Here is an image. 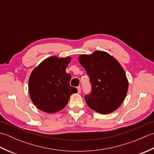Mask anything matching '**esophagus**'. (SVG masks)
<instances>
[{"mask_svg": "<svg viewBox=\"0 0 154 154\" xmlns=\"http://www.w3.org/2000/svg\"><path fill=\"white\" fill-rule=\"evenodd\" d=\"M77 91H78V93H80L81 92V89L80 86L77 87Z\"/></svg>", "mask_w": 154, "mask_h": 154, "instance_id": "34e87169", "label": "esophagus"}]
</instances>
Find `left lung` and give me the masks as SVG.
Returning a JSON list of instances; mask_svg holds the SVG:
<instances>
[{
    "mask_svg": "<svg viewBox=\"0 0 154 154\" xmlns=\"http://www.w3.org/2000/svg\"><path fill=\"white\" fill-rule=\"evenodd\" d=\"M79 61L90 78L91 91L85 95L88 106L101 114L117 109L128 89L125 71L120 63L110 54L100 51L81 55Z\"/></svg>",
    "mask_w": 154,
    "mask_h": 154,
    "instance_id": "obj_1",
    "label": "left lung"
}]
</instances>
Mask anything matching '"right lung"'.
I'll return each mask as SVG.
<instances>
[{
	"mask_svg": "<svg viewBox=\"0 0 154 154\" xmlns=\"http://www.w3.org/2000/svg\"><path fill=\"white\" fill-rule=\"evenodd\" d=\"M70 57H50L32 71L28 89L32 102L39 109L56 112L67 105L69 97L77 92L70 86L71 75L65 72Z\"/></svg>",
	"mask_w": 154,
	"mask_h": 154,
	"instance_id": "right-lung-1",
	"label": "right lung"
}]
</instances>
